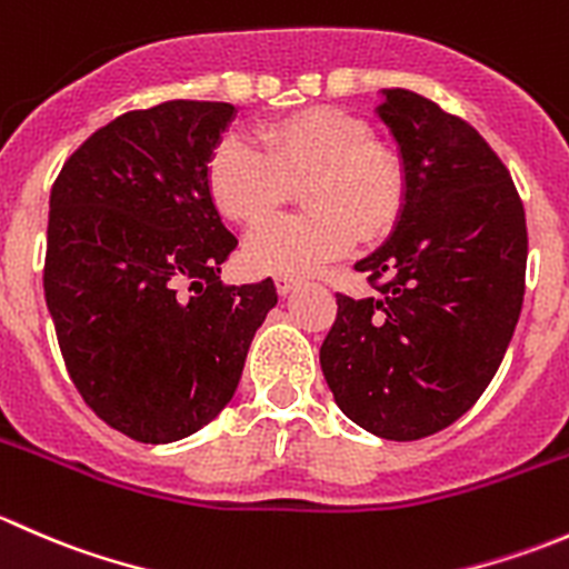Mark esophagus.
Here are the masks:
<instances>
[{
	"mask_svg": "<svg viewBox=\"0 0 569 569\" xmlns=\"http://www.w3.org/2000/svg\"><path fill=\"white\" fill-rule=\"evenodd\" d=\"M297 283H300V280H297V278H286V274H278V278H274V289H278L280 297H289L291 291L297 289Z\"/></svg>",
	"mask_w": 569,
	"mask_h": 569,
	"instance_id": "obj_1",
	"label": "esophagus"
}]
</instances>
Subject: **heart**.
Here are the masks:
<instances>
[{
	"instance_id": "heart-1",
	"label": "heart",
	"mask_w": 569,
	"mask_h": 569,
	"mask_svg": "<svg viewBox=\"0 0 569 569\" xmlns=\"http://www.w3.org/2000/svg\"><path fill=\"white\" fill-rule=\"evenodd\" d=\"M258 142L228 134L206 168L217 209L256 226L300 189L308 214L274 217L250 233L248 261L261 272L300 278L347 256L358 237L382 239L407 203L399 151L375 140L360 114L311 107L258 129Z\"/></svg>"
}]
</instances>
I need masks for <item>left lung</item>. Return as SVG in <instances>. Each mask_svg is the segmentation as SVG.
Instances as JSON below:
<instances>
[{
  "mask_svg": "<svg viewBox=\"0 0 569 569\" xmlns=\"http://www.w3.org/2000/svg\"><path fill=\"white\" fill-rule=\"evenodd\" d=\"M399 142L407 203L355 263L375 297L336 295L319 349L336 405L366 432L418 440L476 405L512 341L526 291V211L485 137L412 90L377 107Z\"/></svg>",
  "mask_w": 569,
  "mask_h": 569,
  "instance_id": "left-lung-1",
  "label": "left lung"
}]
</instances>
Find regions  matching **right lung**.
Segmentation results:
<instances>
[{
  "label": "right lung",
  "instance_id": "obj_1",
  "mask_svg": "<svg viewBox=\"0 0 569 569\" xmlns=\"http://www.w3.org/2000/svg\"><path fill=\"white\" fill-rule=\"evenodd\" d=\"M233 114L222 101L126 112L51 187L43 291L62 360L90 410L140 443H173L220 416L278 302L269 278L220 280L237 237L206 168Z\"/></svg>",
  "mask_w": 569,
  "mask_h": 569
}]
</instances>
